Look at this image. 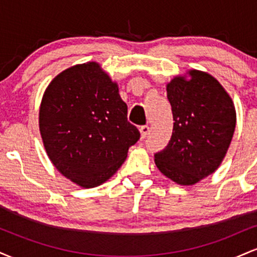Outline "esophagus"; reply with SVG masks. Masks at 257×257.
<instances>
[{"mask_svg": "<svg viewBox=\"0 0 257 257\" xmlns=\"http://www.w3.org/2000/svg\"><path fill=\"white\" fill-rule=\"evenodd\" d=\"M150 133V126L149 125H143L140 126V134H141V139H145Z\"/></svg>", "mask_w": 257, "mask_h": 257, "instance_id": "obj_1", "label": "esophagus"}]
</instances>
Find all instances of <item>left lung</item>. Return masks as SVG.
Returning a JSON list of instances; mask_svg holds the SVG:
<instances>
[{
  "instance_id": "1",
  "label": "left lung",
  "mask_w": 257,
  "mask_h": 257,
  "mask_svg": "<svg viewBox=\"0 0 257 257\" xmlns=\"http://www.w3.org/2000/svg\"><path fill=\"white\" fill-rule=\"evenodd\" d=\"M190 78L175 76L167 84L174 128L155 163L176 184L191 186L213 174L225 158L235 128L231 96L216 78L190 70Z\"/></svg>"
}]
</instances>
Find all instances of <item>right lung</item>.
<instances>
[{"label":"right lung","instance_id":"obj_1","mask_svg":"<svg viewBox=\"0 0 257 257\" xmlns=\"http://www.w3.org/2000/svg\"><path fill=\"white\" fill-rule=\"evenodd\" d=\"M126 113L118 84L95 61L59 73L44 90L38 114L53 166L81 187L104 184L140 138Z\"/></svg>","mask_w":257,"mask_h":257}]
</instances>
